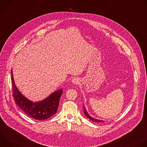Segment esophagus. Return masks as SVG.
Listing matches in <instances>:
<instances>
[{
    "mask_svg": "<svg viewBox=\"0 0 147 147\" xmlns=\"http://www.w3.org/2000/svg\"><path fill=\"white\" fill-rule=\"evenodd\" d=\"M71 82H72V83L73 84H76V85H77V84H79L80 83V79L78 78H73L72 79V80H71Z\"/></svg>",
    "mask_w": 147,
    "mask_h": 147,
    "instance_id": "esophagus-1",
    "label": "esophagus"
}]
</instances>
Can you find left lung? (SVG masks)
I'll list each match as a JSON object with an SVG mask.
<instances>
[{"mask_svg": "<svg viewBox=\"0 0 147 147\" xmlns=\"http://www.w3.org/2000/svg\"><path fill=\"white\" fill-rule=\"evenodd\" d=\"M84 115L87 116V117H88L90 120H92V121H95V122H98V123H102V122H103V121H103V120H99V119H95V118H94V117H92V116H91L88 113V112H87V110H86V107H84Z\"/></svg>", "mask_w": 147, "mask_h": 147, "instance_id": "obj_1", "label": "left lung"}]
</instances>
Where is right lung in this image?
<instances>
[{
    "instance_id": "add662e5",
    "label": "right lung",
    "mask_w": 147,
    "mask_h": 147,
    "mask_svg": "<svg viewBox=\"0 0 147 147\" xmlns=\"http://www.w3.org/2000/svg\"><path fill=\"white\" fill-rule=\"evenodd\" d=\"M11 78L14 101L26 115L36 120H42L51 117L56 113L59 100L63 94L62 89L53 92L43 100L33 102L23 95L16 87L12 69Z\"/></svg>"
}]
</instances>
